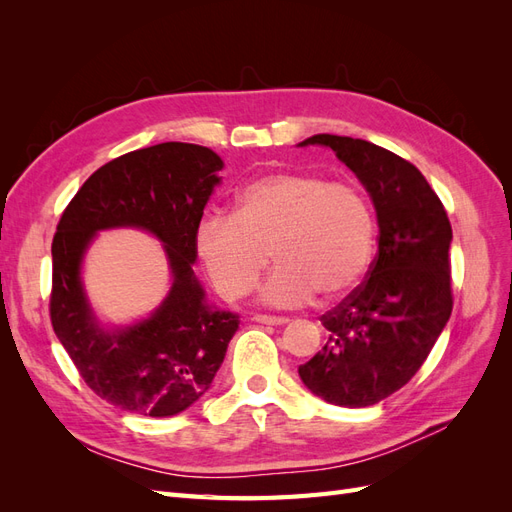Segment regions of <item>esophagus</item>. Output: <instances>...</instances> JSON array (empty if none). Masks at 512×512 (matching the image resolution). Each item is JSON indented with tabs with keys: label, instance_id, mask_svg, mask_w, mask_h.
I'll return each instance as SVG.
<instances>
[{
	"label": "esophagus",
	"instance_id": "1",
	"mask_svg": "<svg viewBox=\"0 0 512 512\" xmlns=\"http://www.w3.org/2000/svg\"><path fill=\"white\" fill-rule=\"evenodd\" d=\"M254 322H260V324H271V327H280V324H286V322H288V318H284V316L256 314V316H254Z\"/></svg>",
	"mask_w": 512,
	"mask_h": 512
}]
</instances>
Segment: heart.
Returning <instances> with one entry per match:
<instances>
[{"label":"heart","instance_id":"b5f03b06","mask_svg":"<svg viewBox=\"0 0 512 512\" xmlns=\"http://www.w3.org/2000/svg\"><path fill=\"white\" fill-rule=\"evenodd\" d=\"M376 247L369 198L348 181L277 170L245 183L232 215L209 213L194 232V250L224 299H241L269 265L260 290L273 307H299L320 294L337 301L363 280Z\"/></svg>","mask_w":512,"mask_h":512}]
</instances>
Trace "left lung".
Here are the masks:
<instances>
[{"mask_svg": "<svg viewBox=\"0 0 512 512\" xmlns=\"http://www.w3.org/2000/svg\"><path fill=\"white\" fill-rule=\"evenodd\" d=\"M299 145L335 151L365 185L380 228L367 280L320 318L327 344L299 376L329 404L374 406L412 380L451 318V222L421 170L393 151L335 134Z\"/></svg>", "mask_w": 512, "mask_h": 512, "instance_id": "obj_1", "label": "left lung"}]
</instances>
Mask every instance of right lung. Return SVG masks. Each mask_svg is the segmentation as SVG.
I'll return each instance as SVG.
<instances>
[{"label":"right lung","mask_w":512,"mask_h":512,"mask_svg":"<svg viewBox=\"0 0 512 512\" xmlns=\"http://www.w3.org/2000/svg\"><path fill=\"white\" fill-rule=\"evenodd\" d=\"M224 162L209 147L160 143L100 166L61 213L53 237L51 322L85 384L126 412L173 416L203 397L239 316L207 303L194 232ZM141 227L164 245L174 284L145 321L106 330L88 305L82 258L100 229Z\"/></svg>","instance_id":"obj_1"}]
</instances>
